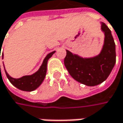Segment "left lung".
<instances>
[{"instance_id": "1", "label": "left lung", "mask_w": 123, "mask_h": 123, "mask_svg": "<svg viewBox=\"0 0 123 123\" xmlns=\"http://www.w3.org/2000/svg\"><path fill=\"white\" fill-rule=\"evenodd\" d=\"M101 30L105 35L104 43L98 55L84 58L66 50L64 59V64L73 79L89 86L104 82L116 63V44L111 31L104 22H101Z\"/></svg>"}]
</instances>
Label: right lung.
<instances>
[{"label": "right lung", "mask_w": 123, "mask_h": 123, "mask_svg": "<svg viewBox=\"0 0 123 123\" xmlns=\"http://www.w3.org/2000/svg\"><path fill=\"white\" fill-rule=\"evenodd\" d=\"M55 51H53L46 56L39 70L35 73H34L33 74L26 75L20 78L15 79V78H12V77H10L8 74V73L6 72V70H5L7 77L8 78L9 81L11 82V84L20 90L25 91V92H31V91L35 90L43 82L46 74L48 61L53 55V54L55 53ZM4 69H5V67H4Z\"/></svg>", "instance_id": "right-lung-1"}]
</instances>
